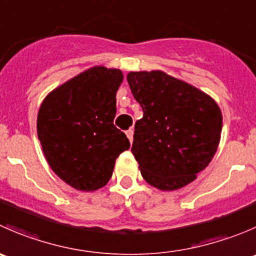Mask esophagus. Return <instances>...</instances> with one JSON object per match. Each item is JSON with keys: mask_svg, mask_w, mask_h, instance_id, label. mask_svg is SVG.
<instances>
[{"mask_svg": "<svg viewBox=\"0 0 256 256\" xmlns=\"http://www.w3.org/2000/svg\"><path fill=\"white\" fill-rule=\"evenodd\" d=\"M126 136H128V138L130 140V142H132V138H134V130H132V128H130V130L126 131Z\"/></svg>", "mask_w": 256, "mask_h": 256, "instance_id": "1", "label": "esophagus"}]
</instances>
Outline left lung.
Returning a JSON list of instances; mask_svg holds the SVG:
<instances>
[{
  "label": "left lung",
  "instance_id": "left-lung-1",
  "mask_svg": "<svg viewBox=\"0 0 256 256\" xmlns=\"http://www.w3.org/2000/svg\"><path fill=\"white\" fill-rule=\"evenodd\" d=\"M128 82L144 112L132 151L144 180L176 190L197 178L216 154L223 116L213 98L164 72H130Z\"/></svg>",
  "mask_w": 256,
  "mask_h": 256
}]
</instances>
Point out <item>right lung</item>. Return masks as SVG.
Masks as SVG:
<instances>
[{"mask_svg":"<svg viewBox=\"0 0 256 256\" xmlns=\"http://www.w3.org/2000/svg\"><path fill=\"white\" fill-rule=\"evenodd\" d=\"M120 69L92 66L46 96L37 118V134L49 167L70 187L92 192L112 176L115 161L130 148L114 126Z\"/></svg>","mask_w":256,"mask_h":256,"instance_id":"obj_1","label":"right lung"}]
</instances>
